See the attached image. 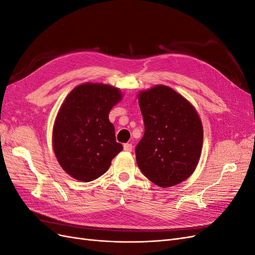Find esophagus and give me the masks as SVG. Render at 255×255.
Here are the masks:
<instances>
[{
    "label": "esophagus",
    "instance_id": "1",
    "mask_svg": "<svg viewBox=\"0 0 255 255\" xmlns=\"http://www.w3.org/2000/svg\"><path fill=\"white\" fill-rule=\"evenodd\" d=\"M123 149H125V151H127V152H132L133 145H132V143H125V145H123Z\"/></svg>",
    "mask_w": 255,
    "mask_h": 255
}]
</instances>
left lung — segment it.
<instances>
[{"label": "left lung", "mask_w": 255, "mask_h": 255, "mask_svg": "<svg viewBox=\"0 0 255 255\" xmlns=\"http://www.w3.org/2000/svg\"><path fill=\"white\" fill-rule=\"evenodd\" d=\"M144 134L136 160L145 177L160 187L180 184L192 174L201 156L203 127L195 107L165 85L138 94Z\"/></svg>", "instance_id": "left-lung-1"}]
</instances>
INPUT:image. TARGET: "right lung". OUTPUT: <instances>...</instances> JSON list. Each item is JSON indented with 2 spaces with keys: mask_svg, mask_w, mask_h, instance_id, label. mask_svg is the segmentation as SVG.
<instances>
[{
  "mask_svg": "<svg viewBox=\"0 0 255 255\" xmlns=\"http://www.w3.org/2000/svg\"><path fill=\"white\" fill-rule=\"evenodd\" d=\"M121 100V91L111 85L85 83L61 104L53 127V149L61 168L75 180L98 179L122 151L109 119Z\"/></svg>",
  "mask_w": 255,
  "mask_h": 255,
  "instance_id": "1",
  "label": "right lung"
}]
</instances>
